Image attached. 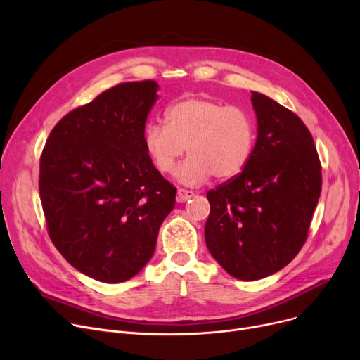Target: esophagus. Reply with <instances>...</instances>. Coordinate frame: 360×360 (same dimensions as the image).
<instances>
[{
  "label": "esophagus",
  "mask_w": 360,
  "mask_h": 360,
  "mask_svg": "<svg viewBox=\"0 0 360 360\" xmlns=\"http://www.w3.org/2000/svg\"><path fill=\"white\" fill-rule=\"evenodd\" d=\"M193 197H194V193H193V191H190V190H184V188H179V190H178V195H176V200H178L179 202H184V201L190 200V198H193Z\"/></svg>",
  "instance_id": "obj_1"
}]
</instances>
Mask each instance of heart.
Here are the masks:
<instances>
[{
	"instance_id": "1",
	"label": "heart",
	"mask_w": 360,
	"mask_h": 360,
	"mask_svg": "<svg viewBox=\"0 0 360 360\" xmlns=\"http://www.w3.org/2000/svg\"><path fill=\"white\" fill-rule=\"evenodd\" d=\"M255 122L248 110L216 101L190 98L165 112V124L144 129V147L162 174H174L186 148L188 158L176 178L200 185L210 176L229 179L250 163L255 147Z\"/></svg>"
}]
</instances>
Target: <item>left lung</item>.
I'll use <instances>...</instances> for the list:
<instances>
[{
  "label": "left lung",
  "mask_w": 360,
  "mask_h": 360,
  "mask_svg": "<svg viewBox=\"0 0 360 360\" xmlns=\"http://www.w3.org/2000/svg\"><path fill=\"white\" fill-rule=\"evenodd\" d=\"M252 93L258 122L254 153L242 172L207 193V248L232 277L252 281L286 267L308 236L323 175L302 120Z\"/></svg>",
  "instance_id": "left-lung-1"
}]
</instances>
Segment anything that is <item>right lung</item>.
Here are the masks:
<instances>
[{"label": "right lung", "instance_id": "right-lung-1", "mask_svg": "<svg viewBox=\"0 0 360 360\" xmlns=\"http://www.w3.org/2000/svg\"><path fill=\"white\" fill-rule=\"evenodd\" d=\"M153 80L113 86L53 127L41 156L39 194L49 238L80 273L103 283L134 277L153 257L176 188L144 147Z\"/></svg>", "mask_w": 360, "mask_h": 360}]
</instances>
